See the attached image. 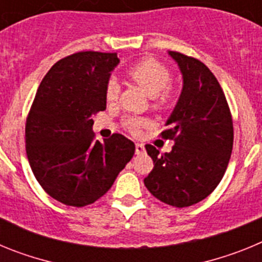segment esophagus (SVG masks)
<instances>
[{"label":"esophagus","instance_id":"1","mask_svg":"<svg viewBox=\"0 0 262 262\" xmlns=\"http://www.w3.org/2000/svg\"><path fill=\"white\" fill-rule=\"evenodd\" d=\"M145 149H144V145L142 144V143H136L135 144V154L136 155H142L144 154Z\"/></svg>","mask_w":262,"mask_h":262}]
</instances>
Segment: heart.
Wrapping results in <instances>:
<instances>
[{"instance_id":"1","label":"heart","mask_w":262,"mask_h":262,"mask_svg":"<svg viewBox=\"0 0 262 262\" xmlns=\"http://www.w3.org/2000/svg\"><path fill=\"white\" fill-rule=\"evenodd\" d=\"M128 76L134 82L144 90L148 96L155 97V107H166L173 101L172 88L169 86L172 73L166 66L154 57H144L127 69ZM119 93V86L115 81H108L105 89V98L107 102H114ZM147 124L143 118L129 117L124 119V127L129 133L136 134Z\"/></svg>"}]
</instances>
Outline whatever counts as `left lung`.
Listing matches in <instances>:
<instances>
[{
	"label": "left lung",
	"mask_w": 262,
	"mask_h": 262,
	"mask_svg": "<svg viewBox=\"0 0 262 262\" xmlns=\"http://www.w3.org/2000/svg\"><path fill=\"white\" fill-rule=\"evenodd\" d=\"M182 73L184 86L166 120L164 139L172 151L160 154L145 145L154 169L144 178L149 193L178 209L209 196L223 178L233 145V124L226 96L216 77L198 59L169 51Z\"/></svg>",
	"instance_id": "1"
}]
</instances>
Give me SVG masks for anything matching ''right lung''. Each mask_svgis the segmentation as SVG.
<instances>
[{
  "instance_id": "add662e5",
  "label": "right lung",
  "mask_w": 262,
  "mask_h": 262,
  "mask_svg": "<svg viewBox=\"0 0 262 262\" xmlns=\"http://www.w3.org/2000/svg\"><path fill=\"white\" fill-rule=\"evenodd\" d=\"M117 53L84 51L59 61L41 80L26 120V152L46 193L67 206L94 203L135 154L126 136L94 140L92 115L106 108Z\"/></svg>"
}]
</instances>
